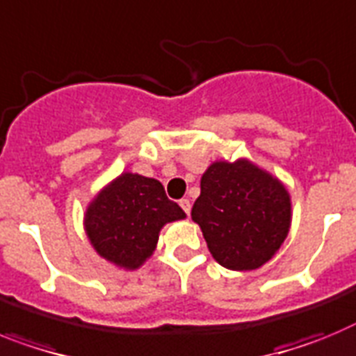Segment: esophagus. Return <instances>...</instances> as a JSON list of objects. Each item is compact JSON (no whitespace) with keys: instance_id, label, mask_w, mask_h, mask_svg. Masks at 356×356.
I'll return each mask as SVG.
<instances>
[{"instance_id":"1","label":"esophagus","mask_w":356,"mask_h":356,"mask_svg":"<svg viewBox=\"0 0 356 356\" xmlns=\"http://www.w3.org/2000/svg\"><path fill=\"white\" fill-rule=\"evenodd\" d=\"M179 206H181V208L186 211V215H190V211H191L190 199H181V200H179Z\"/></svg>"}]
</instances>
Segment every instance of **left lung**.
I'll return each mask as SVG.
<instances>
[{"instance_id": "1", "label": "left lung", "mask_w": 356, "mask_h": 356, "mask_svg": "<svg viewBox=\"0 0 356 356\" xmlns=\"http://www.w3.org/2000/svg\"><path fill=\"white\" fill-rule=\"evenodd\" d=\"M191 220L222 267L254 270L285 242L292 200L285 184L252 161H215L200 179Z\"/></svg>"}]
</instances>
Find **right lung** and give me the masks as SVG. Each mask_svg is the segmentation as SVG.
<instances>
[{"label": "right lung", "instance_id": "obj_1", "mask_svg": "<svg viewBox=\"0 0 356 356\" xmlns=\"http://www.w3.org/2000/svg\"><path fill=\"white\" fill-rule=\"evenodd\" d=\"M186 218L157 179L123 172L92 197L84 213L91 247L105 261L136 270L154 254L161 229Z\"/></svg>", "mask_w": 356, "mask_h": 356}]
</instances>
